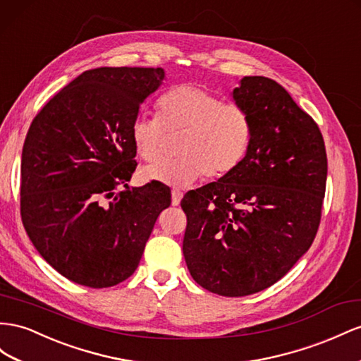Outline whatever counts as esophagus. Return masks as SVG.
I'll return each mask as SVG.
<instances>
[{"mask_svg":"<svg viewBox=\"0 0 361 361\" xmlns=\"http://www.w3.org/2000/svg\"><path fill=\"white\" fill-rule=\"evenodd\" d=\"M182 196H183V192L179 191V190H173L171 191V204H173V207H178V204L180 203Z\"/></svg>","mask_w":361,"mask_h":361,"instance_id":"obj_1","label":"esophagus"}]
</instances>
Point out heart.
Instances as JSON below:
<instances>
[{"instance_id": "b5f03b06", "label": "heart", "mask_w": 361, "mask_h": 361, "mask_svg": "<svg viewBox=\"0 0 361 361\" xmlns=\"http://www.w3.org/2000/svg\"><path fill=\"white\" fill-rule=\"evenodd\" d=\"M158 115H136L130 140L138 157L158 164L167 152L169 138H178V159L142 171L145 179L170 187H188L203 176H228L245 159L253 124L246 108L223 103L219 95L194 85H178L157 103Z\"/></svg>"}]
</instances>
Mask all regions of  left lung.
Wrapping results in <instances>:
<instances>
[{
  "instance_id": "1",
  "label": "left lung",
  "mask_w": 361,
  "mask_h": 361,
  "mask_svg": "<svg viewBox=\"0 0 361 361\" xmlns=\"http://www.w3.org/2000/svg\"><path fill=\"white\" fill-rule=\"evenodd\" d=\"M233 100L253 124L247 154L228 176L185 194L183 257L212 293H258L284 276L313 243L326 188L324 136L275 80L245 77Z\"/></svg>"
}]
</instances>
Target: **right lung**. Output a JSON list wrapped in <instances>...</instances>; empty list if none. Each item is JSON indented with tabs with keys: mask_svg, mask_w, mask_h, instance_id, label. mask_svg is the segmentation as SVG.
<instances>
[{
	"mask_svg": "<svg viewBox=\"0 0 361 361\" xmlns=\"http://www.w3.org/2000/svg\"><path fill=\"white\" fill-rule=\"evenodd\" d=\"M162 80V68L85 71L37 112L27 132L24 228L48 264L75 284L104 288L128 279L154 221L170 207L164 183L128 185L138 165L130 126Z\"/></svg>",
	"mask_w": 361,
	"mask_h": 361,
	"instance_id": "right-lung-1",
	"label": "right lung"
}]
</instances>
